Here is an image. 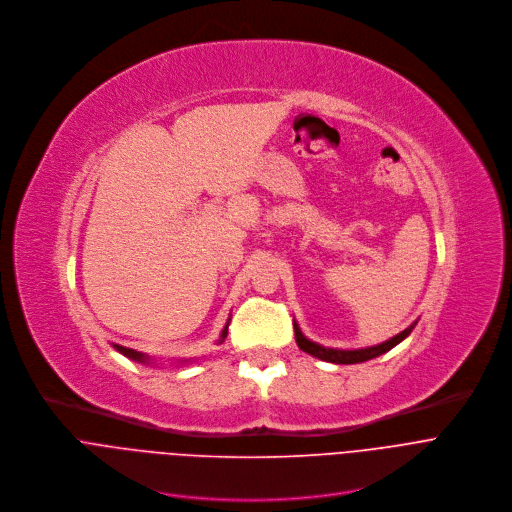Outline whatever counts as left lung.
Listing matches in <instances>:
<instances>
[{
  "label": "left lung",
  "instance_id": "8db88e82",
  "mask_svg": "<svg viewBox=\"0 0 512 512\" xmlns=\"http://www.w3.org/2000/svg\"><path fill=\"white\" fill-rule=\"evenodd\" d=\"M414 327H416V323H414L412 327H407L405 331H401L399 335L391 337L389 341L381 343V345H375V347H367V349H355V351L325 349V347H321V345H317V343H313V341L306 339V337L300 333V329H298V325H296V323H294V339H296V345H298V347H300L304 353H309V355H313V357H319V359H323V361H329V363L351 365V363H363V361H369V359H373V357H379V355L387 353L389 349H393L397 343H401V341H403L407 335H410V333L414 331Z\"/></svg>",
  "mask_w": 512,
  "mask_h": 512
}]
</instances>
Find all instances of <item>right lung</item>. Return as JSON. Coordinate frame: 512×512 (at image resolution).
I'll list each match as a JSON object with an SVG mask.
<instances>
[{
	"mask_svg": "<svg viewBox=\"0 0 512 512\" xmlns=\"http://www.w3.org/2000/svg\"><path fill=\"white\" fill-rule=\"evenodd\" d=\"M230 325V323H228ZM228 325L224 327V331H222V337H220V343L226 339V335H228ZM119 353H123L125 357H129V359H133V361H139V363H147L149 361V357L145 355V353H141V351H135V349H129V347H123V345H113Z\"/></svg>",
	"mask_w": 512,
	"mask_h": 512,
	"instance_id": "1",
	"label": "right lung"
}]
</instances>
